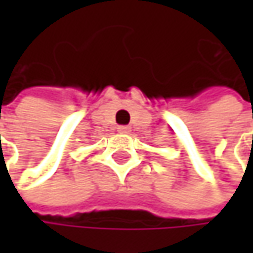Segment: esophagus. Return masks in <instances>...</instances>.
<instances>
[{"label": "esophagus", "instance_id": "34e87169", "mask_svg": "<svg viewBox=\"0 0 253 253\" xmlns=\"http://www.w3.org/2000/svg\"><path fill=\"white\" fill-rule=\"evenodd\" d=\"M117 130H119L120 133H130V131H131V127L130 126H119L117 127Z\"/></svg>", "mask_w": 253, "mask_h": 253}]
</instances>
